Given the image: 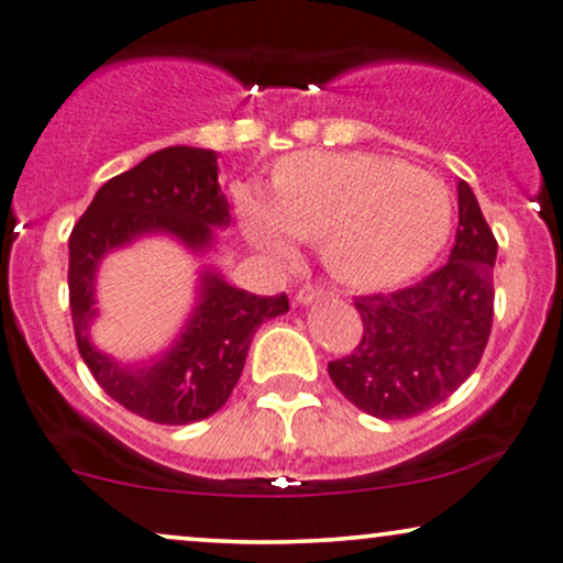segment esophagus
Wrapping results in <instances>:
<instances>
[{
	"mask_svg": "<svg viewBox=\"0 0 563 563\" xmlns=\"http://www.w3.org/2000/svg\"><path fill=\"white\" fill-rule=\"evenodd\" d=\"M324 296H328V290L320 288V286H303V288H299V294H296V303H301V307H303V303L324 299Z\"/></svg>",
	"mask_w": 563,
	"mask_h": 563,
	"instance_id": "34e87169",
	"label": "esophagus"
}]
</instances>
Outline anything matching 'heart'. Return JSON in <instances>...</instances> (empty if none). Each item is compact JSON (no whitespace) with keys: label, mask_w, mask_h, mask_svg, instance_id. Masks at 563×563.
Masks as SVG:
<instances>
[{"label":"heart","mask_w":563,"mask_h":563,"mask_svg":"<svg viewBox=\"0 0 563 563\" xmlns=\"http://www.w3.org/2000/svg\"><path fill=\"white\" fill-rule=\"evenodd\" d=\"M239 209L264 252L322 241L333 277L367 290L422 273L451 233V194L435 175L364 152L294 154L277 167L275 196L241 188Z\"/></svg>","instance_id":"1"}]
</instances>
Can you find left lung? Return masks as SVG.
I'll return each instance as SVG.
<instances>
[{
	"label": "left lung",
	"instance_id": "1",
	"mask_svg": "<svg viewBox=\"0 0 563 563\" xmlns=\"http://www.w3.org/2000/svg\"><path fill=\"white\" fill-rule=\"evenodd\" d=\"M498 243L470 183L459 180V230L449 262L415 286L356 296L362 341L328 364L335 388L377 419H409L443 404L477 369L493 328Z\"/></svg>",
	"mask_w": 563,
	"mask_h": 563
}]
</instances>
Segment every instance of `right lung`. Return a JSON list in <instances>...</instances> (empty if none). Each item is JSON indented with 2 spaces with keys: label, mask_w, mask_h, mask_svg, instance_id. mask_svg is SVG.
Segmentation results:
<instances>
[{
  "label": "right lung",
  "mask_w": 563,
  "mask_h": 563,
  "mask_svg": "<svg viewBox=\"0 0 563 563\" xmlns=\"http://www.w3.org/2000/svg\"><path fill=\"white\" fill-rule=\"evenodd\" d=\"M228 199L217 183L212 148L167 146L99 188L70 233V314L76 343L93 380L133 415L157 424H191L222 409L239 383L262 322L288 311V296H254L214 269L201 273L199 303L178 341L148 364L133 367L101 354L88 338L101 256L148 233H167L194 254L228 228Z\"/></svg>",
  "instance_id": "right-lung-1"
}]
</instances>
